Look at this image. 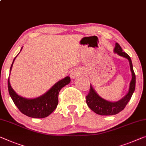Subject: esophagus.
Wrapping results in <instances>:
<instances>
[{
    "label": "esophagus",
    "mask_w": 146,
    "mask_h": 146,
    "mask_svg": "<svg viewBox=\"0 0 146 146\" xmlns=\"http://www.w3.org/2000/svg\"><path fill=\"white\" fill-rule=\"evenodd\" d=\"M78 74H79V72H78L77 70H73L70 72V77L71 78H73V79L77 77Z\"/></svg>",
    "instance_id": "obj_1"
}]
</instances>
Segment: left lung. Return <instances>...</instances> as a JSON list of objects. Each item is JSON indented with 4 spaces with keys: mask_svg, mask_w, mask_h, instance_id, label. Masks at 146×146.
Listing matches in <instances>:
<instances>
[{
    "mask_svg": "<svg viewBox=\"0 0 146 146\" xmlns=\"http://www.w3.org/2000/svg\"><path fill=\"white\" fill-rule=\"evenodd\" d=\"M113 51L117 55L123 57L127 58L129 60L130 68L132 73V80L130 82L129 89L126 95L121 99L117 102H110L104 99L96 93L93 87L91 85L90 89L88 95L86 96V102L87 106L92 110L95 113L101 115H115L119 112L122 111L126 106L127 103L131 100L133 95L136 86V76L133 70V63L129 55L125 52H123L121 47L118 43H115V46Z\"/></svg>",
    "mask_w": 146,
    "mask_h": 146,
    "instance_id": "left-lung-1",
    "label": "left lung"
}]
</instances>
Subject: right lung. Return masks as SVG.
Segmentation results:
<instances>
[{
	"instance_id": "right-lung-1",
	"label": "right lung",
	"mask_w": 146,
	"mask_h": 146,
	"mask_svg": "<svg viewBox=\"0 0 146 146\" xmlns=\"http://www.w3.org/2000/svg\"><path fill=\"white\" fill-rule=\"evenodd\" d=\"M21 50L22 48L21 51ZM16 57L13 60L10 72L12 70L13 63ZM70 82V77L66 76L56 83L50 90L44 93L43 95L35 98H26L17 95L11 87L10 77L8 78V87L9 94L13 102L22 113L33 118H44L50 115L55 110L59 102L58 96L59 91L62 87L68 85Z\"/></svg>"
}]
</instances>
